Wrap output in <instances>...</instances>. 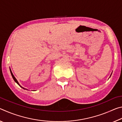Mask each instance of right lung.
Here are the masks:
<instances>
[{
	"label": "right lung",
	"mask_w": 122,
	"mask_h": 122,
	"mask_svg": "<svg viewBox=\"0 0 122 122\" xmlns=\"http://www.w3.org/2000/svg\"><path fill=\"white\" fill-rule=\"evenodd\" d=\"M10 71H11V75H12V77H13V80H14V81H15V82H16V83H17L18 84V85H19L20 86H21V87L22 88H23L24 89H26V90H27L26 89H25L24 88H23V87H22V86H20V84H19V82H18V81H17V80H16V78H15V77H14V76L13 75V73H12V71H11V69H10Z\"/></svg>",
	"instance_id": "right-lung-1"
}]
</instances>
